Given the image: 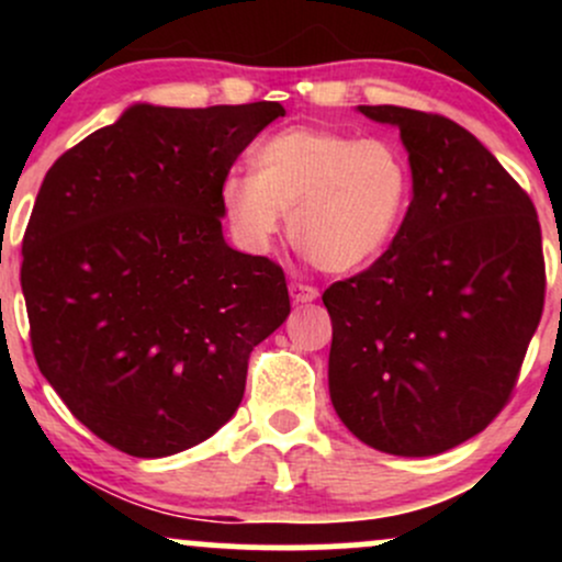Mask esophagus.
<instances>
[{"label":"esophagus","instance_id":"esophagus-1","mask_svg":"<svg viewBox=\"0 0 562 562\" xmlns=\"http://www.w3.org/2000/svg\"><path fill=\"white\" fill-rule=\"evenodd\" d=\"M290 299H293V303H312L319 299V290L303 285V282H290Z\"/></svg>","mask_w":562,"mask_h":562}]
</instances>
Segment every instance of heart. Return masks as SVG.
<instances>
[{"label": "heart", "mask_w": 562, "mask_h": 562, "mask_svg": "<svg viewBox=\"0 0 562 562\" xmlns=\"http://www.w3.org/2000/svg\"><path fill=\"white\" fill-rule=\"evenodd\" d=\"M412 198L409 158L396 142L317 126H288L250 153V173L218 187L224 216L248 250L288 235L322 272L346 274L389 248Z\"/></svg>", "instance_id": "1"}]
</instances>
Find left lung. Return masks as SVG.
<instances>
[{
  "instance_id": "left-lung-1",
  "label": "left lung",
  "mask_w": 562,
  "mask_h": 562,
  "mask_svg": "<svg viewBox=\"0 0 562 562\" xmlns=\"http://www.w3.org/2000/svg\"><path fill=\"white\" fill-rule=\"evenodd\" d=\"M357 111L398 128L412 200L391 248L322 295L330 402L367 447L434 457L513 393L544 306L539 218L468 128L398 105Z\"/></svg>"
}]
</instances>
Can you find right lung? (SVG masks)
I'll return each instance as SVG.
<instances>
[{"label":"right lung","mask_w":562,"mask_h":562,"mask_svg":"<svg viewBox=\"0 0 562 562\" xmlns=\"http://www.w3.org/2000/svg\"><path fill=\"white\" fill-rule=\"evenodd\" d=\"M280 115V102H134L44 177L21 269L36 364L126 454L214 436L243 402L254 346L288 319L285 274L224 240L218 200Z\"/></svg>","instance_id":"obj_1"}]
</instances>
